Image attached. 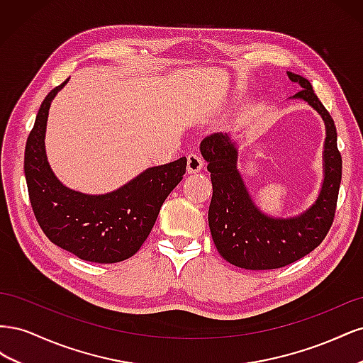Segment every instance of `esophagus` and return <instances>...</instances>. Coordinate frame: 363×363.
<instances>
[{"mask_svg": "<svg viewBox=\"0 0 363 363\" xmlns=\"http://www.w3.org/2000/svg\"><path fill=\"white\" fill-rule=\"evenodd\" d=\"M204 167V160L201 156L199 155H189L188 156V172L195 174V172H200Z\"/></svg>", "mask_w": 363, "mask_h": 363, "instance_id": "34e87169", "label": "esophagus"}]
</instances>
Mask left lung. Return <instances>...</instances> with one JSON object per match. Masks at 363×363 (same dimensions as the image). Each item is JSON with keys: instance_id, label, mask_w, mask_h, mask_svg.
<instances>
[{"instance_id": "1", "label": "left lung", "mask_w": 363, "mask_h": 363, "mask_svg": "<svg viewBox=\"0 0 363 363\" xmlns=\"http://www.w3.org/2000/svg\"><path fill=\"white\" fill-rule=\"evenodd\" d=\"M288 77L301 86L292 98L315 108L325 125L324 180L316 201L303 213L277 218L260 211L238 169V144L230 133L216 131L200 144L213 186L207 216L212 239L219 255L239 268L276 269L304 257L323 242L335 218L342 177L336 127L309 80L289 71Z\"/></svg>"}]
</instances>
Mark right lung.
I'll list each match as a JSON object with an SVG mask.
<instances>
[{
	"label": "right lung",
	"mask_w": 363,
	"mask_h": 363,
	"mask_svg": "<svg viewBox=\"0 0 363 363\" xmlns=\"http://www.w3.org/2000/svg\"><path fill=\"white\" fill-rule=\"evenodd\" d=\"M69 82L45 96L24 156L30 203L42 232L52 244L95 263L131 257L148 238L163 201L186 172V157L147 168L121 188L100 195L69 189L52 172L45 151L51 101Z\"/></svg>",
	"instance_id": "add662e5"
}]
</instances>
